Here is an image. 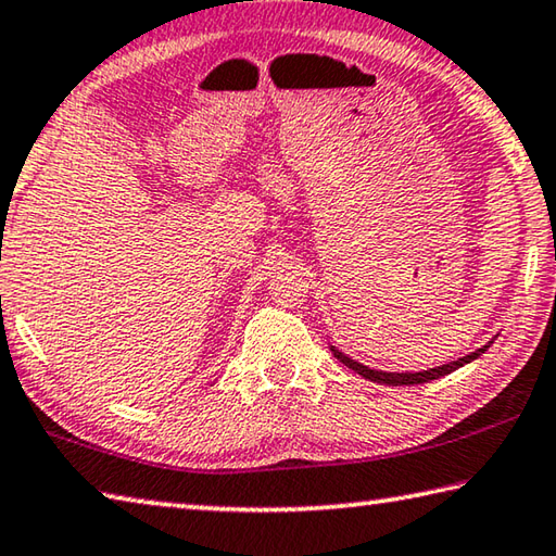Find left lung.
Returning <instances> with one entry per match:
<instances>
[{
    "label": "left lung",
    "mask_w": 556,
    "mask_h": 556,
    "mask_svg": "<svg viewBox=\"0 0 556 556\" xmlns=\"http://www.w3.org/2000/svg\"><path fill=\"white\" fill-rule=\"evenodd\" d=\"M489 345H491V342H489ZM489 345L479 348L477 352H471V355L462 357V359H457V362H450V365H442V367L428 369V371H416V375H393V371L369 369V367H365V365H359V362L350 359L348 355H342L340 350H336V348H330V350H332V355H336V357L342 362V365L350 367L352 371H357V375H362L365 379H371V381H377V383H389V387H403V383H406V387H413V383H426V381H432V379H440V377H445V375H452L454 369L464 367V365H467V362L477 359V357L481 355V352H486Z\"/></svg>",
    "instance_id": "1"
}]
</instances>
